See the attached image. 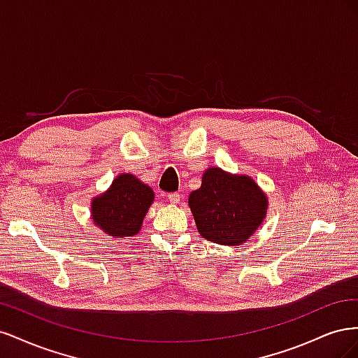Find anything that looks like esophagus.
<instances>
[{"label": "esophagus", "mask_w": 358, "mask_h": 358, "mask_svg": "<svg viewBox=\"0 0 358 358\" xmlns=\"http://www.w3.org/2000/svg\"><path fill=\"white\" fill-rule=\"evenodd\" d=\"M180 197H182V194H179V192H171V194H169V200H170V203H173V204H178V203L180 201Z\"/></svg>", "instance_id": "obj_1"}]
</instances>
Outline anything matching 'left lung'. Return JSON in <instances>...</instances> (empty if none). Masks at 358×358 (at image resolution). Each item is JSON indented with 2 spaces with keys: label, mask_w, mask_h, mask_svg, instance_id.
<instances>
[{
  "label": "left lung",
  "mask_w": 358,
  "mask_h": 358,
  "mask_svg": "<svg viewBox=\"0 0 358 358\" xmlns=\"http://www.w3.org/2000/svg\"><path fill=\"white\" fill-rule=\"evenodd\" d=\"M188 203L204 239L230 246L246 242L267 209L266 196L251 178L231 176L218 167L204 173Z\"/></svg>",
  "instance_id": "obj_1"
}]
</instances>
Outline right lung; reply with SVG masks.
Returning <instances> with one entry per match:
<instances>
[{
    "label": "right lung",
    "mask_w": 358,
    "mask_h": 358,
    "mask_svg": "<svg viewBox=\"0 0 358 358\" xmlns=\"http://www.w3.org/2000/svg\"><path fill=\"white\" fill-rule=\"evenodd\" d=\"M154 200V191L133 175L117 176L109 191L92 201V220L96 227L115 237L138 233Z\"/></svg>",
    "instance_id": "add662e5"
}]
</instances>
